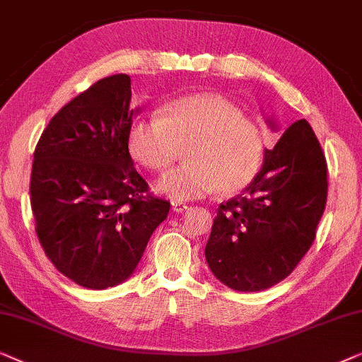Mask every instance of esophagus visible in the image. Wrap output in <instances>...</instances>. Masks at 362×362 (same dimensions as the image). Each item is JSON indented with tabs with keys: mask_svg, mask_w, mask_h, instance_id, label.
Masks as SVG:
<instances>
[{
	"mask_svg": "<svg viewBox=\"0 0 362 362\" xmlns=\"http://www.w3.org/2000/svg\"><path fill=\"white\" fill-rule=\"evenodd\" d=\"M172 210L177 213H182V211L188 210V205L187 203H180V202H172Z\"/></svg>",
	"mask_w": 362,
	"mask_h": 362,
	"instance_id": "obj_1",
	"label": "esophagus"
}]
</instances>
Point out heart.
Listing matches in <instances>:
<instances>
[{
  "instance_id": "b5f03b06",
  "label": "heart",
  "mask_w": 362,
  "mask_h": 362,
  "mask_svg": "<svg viewBox=\"0 0 362 362\" xmlns=\"http://www.w3.org/2000/svg\"><path fill=\"white\" fill-rule=\"evenodd\" d=\"M180 144H190L185 165L162 175L156 188L175 202L195 200L220 188L243 190L257 175L266 152L261 126L221 96L195 93L169 101L160 113L131 124L128 147L142 165L164 170L174 164Z\"/></svg>"
}]
</instances>
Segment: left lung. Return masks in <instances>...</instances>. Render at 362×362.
Here are the masks:
<instances>
[{
	"mask_svg": "<svg viewBox=\"0 0 362 362\" xmlns=\"http://www.w3.org/2000/svg\"><path fill=\"white\" fill-rule=\"evenodd\" d=\"M246 195L221 203L205 257L218 281L259 292L284 281L315 241L327 206V159L305 119L290 124Z\"/></svg>",
	"mask_w": 362,
	"mask_h": 362,
	"instance_id": "obj_1",
	"label": "left lung"
}]
</instances>
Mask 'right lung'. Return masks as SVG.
Listing matches in <instances>:
<instances>
[{
    "label": "right lung",
    "instance_id": "1",
    "mask_svg": "<svg viewBox=\"0 0 362 362\" xmlns=\"http://www.w3.org/2000/svg\"><path fill=\"white\" fill-rule=\"evenodd\" d=\"M129 101V75L98 80L49 121L34 151L35 234L55 269L85 288L124 282L170 210L132 165Z\"/></svg>",
    "mask_w": 362,
    "mask_h": 362
}]
</instances>
